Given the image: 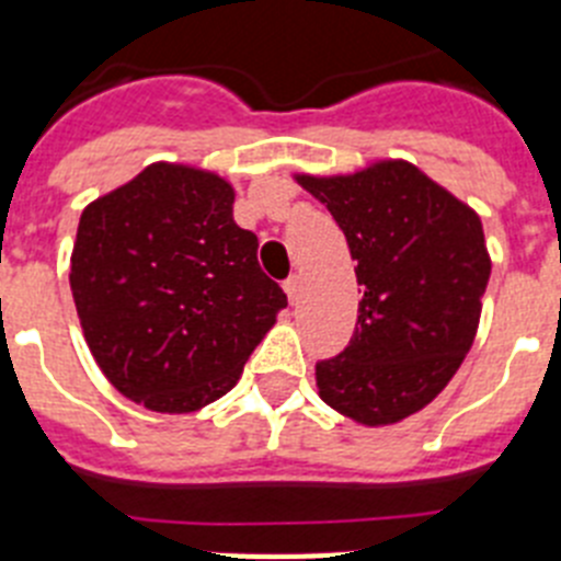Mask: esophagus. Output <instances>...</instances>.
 <instances>
[{"instance_id": "esophagus-1", "label": "esophagus", "mask_w": 561, "mask_h": 561, "mask_svg": "<svg viewBox=\"0 0 561 561\" xmlns=\"http://www.w3.org/2000/svg\"><path fill=\"white\" fill-rule=\"evenodd\" d=\"M284 289H286V297H289V304L297 306V300H300V291H304V280H300V275L286 277Z\"/></svg>"}]
</instances>
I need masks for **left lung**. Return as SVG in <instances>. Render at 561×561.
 Wrapping results in <instances>:
<instances>
[{"mask_svg":"<svg viewBox=\"0 0 561 561\" xmlns=\"http://www.w3.org/2000/svg\"><path fill=\"white\" fill-rule=\"evenodd\" d=\"M297 182L331 210L365 286L345 351L317 362L320 399L368 427L396 424L472 348L492 275L480 216L401 160Z\"/></svg>","mask_w":561,"mask_h":561,"instance_id":"left-lung-1","label":"left lung"}]
</instances>
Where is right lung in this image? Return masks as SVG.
I'll list each match as a JSON object with an SVG mask.
<instances>
[{
	"mask_svg": "<svg viewBox=\"0 0 561 561\" xmlns=\"http://www.w3.org/2000/svg\"><path fill=\"white\" fill-rule=\"evenodd\" d=\"M232 199L216 173L153 162L81 213L78 320L106 379L142 408L193 413L221 399L286 309Z\"/></svg>",
	"mask_w": 561,
	"mask_h": 561,
	"instance_id": "1",
	"label": "right lung"
}]
</instances>
